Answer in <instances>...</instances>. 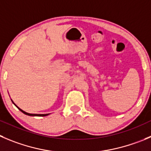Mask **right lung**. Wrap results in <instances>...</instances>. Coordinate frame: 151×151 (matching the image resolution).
<instances>
[{
	"mask_svg": "<svg viewBox=\"0 0 151 151\" xmlns=\"http://www.w3.org/2000/svg\"><path fill=\"white\" fill-rule=\"evenodd\" d=\"M11 100H12V99H11ZM12 103H13V104H15V105L17 107H18V110H19L20 111H21L23 113H24V114H25V115H27V116H48V115H50V113H47V114H33V113H27V112L24 111V110H21V108H19V107H18V106H17L16 104H15V103H14V101H12Z\"/></svg>",
	"mask_w": 151,
	"mask_h": 151,
	"instance_id": "right-lung-1",
	"label": "right lung"
}]
</instances>
